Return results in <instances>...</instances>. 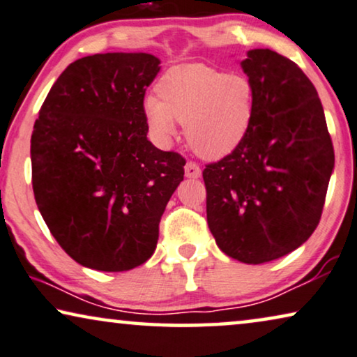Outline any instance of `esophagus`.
<instances>
[{"instance_id":"esophagus-1","label":"esophagus","mask_w":357,"mask_h":357,"mask_svg":"<svg viewBox=\"0 0 357 357\" xmlns=\"http://www.w3.org/2000/svg\"><path fill=\"white\" fill-rule=\"evenodd\" d=\"M184 173L188 178H199L202 169H200V167L195 162H188L184 167Z\"/></svg>"}]
</instances>
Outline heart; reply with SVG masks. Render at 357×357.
<instances>
[{"mask_svg":"<svg viewBox=\"0 0 357 357\" xmlns=\"http://www.w3.org/2000/svg\"><path fill=\"white\" fill-rule=\"evenodd\" d=\"M157 100H145V116L158 140L168 142L174 121L184 123L190 147L202 157L233 152L254 118V87L244 76H229L205 64L168 69L155 85Z\"/></svg>","mask_w":357,"mask_h":357,"instance_id":"b5f03b06","label":"heart"}]
</instances>
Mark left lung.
Instances as JSON below:
<instances>
[{
    "mask_svg": "<svg viewBox=\"0 0 357 357\" xmlns=\"http://www.w3.org/2000/svg\"><path fill=\"white\" fill-rule=\"evenodd\" d=\"M241 64L254 87L252 123L202 176L218 248L257 265L293 252L317 228L335 152L317 90L298 64L267 48Z\"/></svg>",
    "mask_w": 357,
    "mask_h": 357,
    "instance_id": "1",
    "label": "left lung"
}]
</instances>
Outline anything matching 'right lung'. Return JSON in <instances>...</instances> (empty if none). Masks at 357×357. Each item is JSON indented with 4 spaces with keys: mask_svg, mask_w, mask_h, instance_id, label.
<instances>
[{
    "mask_svg": "<svg viewBox=\"0 0 357 357\" xmlns=\"http://www.w3.org/2000/svg\"><path fill=\"white\" fill-rule=\"evenodd\" d=\"M147 53L80 58L56 79L30 140L32 188L69 257L126 272L152 257L158 223L185 160L147 139L145 90L160 71Z\"/></svg>",
    "mask_w": 357,
    "mask_h": 357,
    "instance_id": "obj_1",
    "label": "right lung"
}]
</instances>
